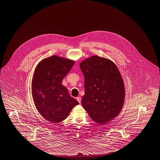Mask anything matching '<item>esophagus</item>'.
<instances>
[{"label": "esophagus", "mask_w": 160, "mask_h": 160, "mask_svg": "<svg viewBox=\"0 0 160 160\" xmlns=\"http://www.w3.org/2000/svg\"><path fill=\"white\" fill-rule=\"evenodd\" d=\"M81 100H82V98H81V97H78L77 98V100L80 103H81Z\"/></svg>", "instance_id": "1"}]
</instances>
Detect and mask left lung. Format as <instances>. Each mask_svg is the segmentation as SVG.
<instances>
[{
	"label": "left lung",
	"instance_id": "8db88e82",
	"mask_svg": "<svg viewBox=\"0 0 160 160\" xmlns=\"http://www.w3.org/2000/svg\"><path fill=\"white\" fill-rule=\"evenodd\" d=\"M85 78L82 105L94 122L105 124L121 112L125 101L122 75L111 60L92 56L80 63Z\"/></svg>",
	"mask_w": 160,
	"mask_h": 160
}]
</instances>
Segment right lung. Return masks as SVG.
<instances>
[{"mask_svg":"<svg viewBox=\"0 0 160 160\" xmlns=\"http://www.w3.org/2000/svg\"><path fill=\"white\" fill-rule=\"evenodd\" d=\"M74 63L73 60L53 55L43 59L35 68L32 82V97L37 110L48 122H61L79 104L62 84Z\"/></svg>","mask_w":160,"mask_h":160,"instance_id":"right-lung-1","label":"right lung"}]
</instances>
